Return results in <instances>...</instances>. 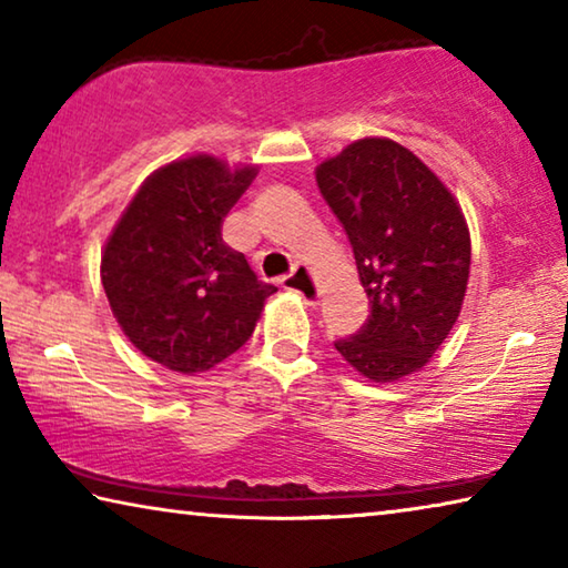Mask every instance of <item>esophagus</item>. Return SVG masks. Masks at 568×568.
Instances as JSON below:
<instances>
[{"mask_svg": "<svg viewBox=\"0 0 568 568\" xmlns=\"http://www.w3.org/2000/svg\"><path fill=\"white\" fill-rule=\"evenodd\" d=\"M281 285L285 287V291L301 295L307 305H315L321 301V287L313 281V275L305 265H297L291 275L283 277Z\"/></svg>", "mask_w": 568, "mask_h": 568, "instance_id": "34e87169", "label": "esophagus"}]
</instances>
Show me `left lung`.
<instances>
[{
    "mask_svg": "<svg viewBox=\"0 0 568 568\" xmlns=\"http://www.w3.org/2000/svg\"><path fill=\"white\" fill-rule=\"evenodd\" d=\"M321 195L351 240L371 315L335 343L373 383L418 373L464 307L470 233L454 192L408 148L361 138L315 168Z\"/></svg>",
    "mask_w": 568,
    "mask_h": 568,
    "instance_id": "8db88e82",
    "label": "left lung"
}]
</instances>
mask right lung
Wrapping results in <instances>:
<instances>
[{
  "label": "right lung",
  "instance_id": "1",
  "mask_svg": "<svg viewBox=\"0 0 568 568\" xmlns=\"http://www.w3.org/2000/svg\"><path fill=\"white\" fill-rule=\"evenodd\" d=\"M257 165L195 152L150 172L102 247L100 277L128 341L195 376L243 348L275 293L223 243V220Z\"/></svg>",
  "mask_w": 568,
  "mask_h": 568
}]
</instances>
